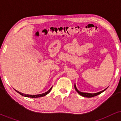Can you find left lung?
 <instances>
[{"mask_svg":"<svg viewBox=\"0 0 121 121\" xmlns=\"http://www.w3.org/2000/svg\"><path fill=\"white\" fill-rule=\"evenodd\" d=\"M74 88H75V89H76V91H77V93H78L79 94H80V95H82V96L85 97H87V98H90V97H93L94 96H96V95H98V94L102 93L103 91H104L106 89H104V91H99V92L96 93H83V92H81V91H79L77 89V87H76V86L75 84H74Z\"/></svg>","mask_w":121,"mask_h":121,"instance_id":"1","label":"left lung"}]
</instances>
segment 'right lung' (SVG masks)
Listing matches in <instances>:
<instances>
[{"label":"right lung","mask_w":121,"mask_h":121,"mask_svg":"<svg viewBox=\"0 0 121 121\" xmlns=\"http://www.w3.org/2000/svg\"><path fill=\"white\" fill-rule=\"evenodd\" d=\"M52 87H51V89L49 90V91H47V92L45 93H44L43 94H36V95H30V94H24V93H20L19 92V91H16L18 93H19L20 94V95H23V96L24 97H30V98H38V97H43V96H45V95H46L47 94H48L51 91V89H52Z\"/></svg>","instance_id":"1"}]
</instances>
